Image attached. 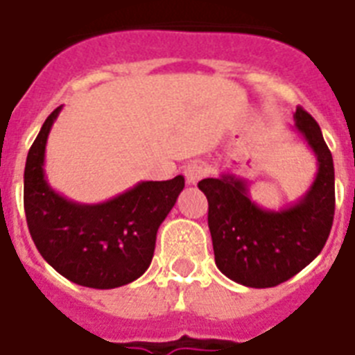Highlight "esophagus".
<instances>
[{
    "instance_id": "obj_1",
    "label": "esophagus",
    "mask_w": 355,
    "mask_h": 355,
    "mask_svg": "<svg viewBox=\"0 0 355 355\" xmlns=\"http://www.w3.org/2000/svg\"><path fill=\"white\" fill-rule=\"evenodd\" d=\"M205 173H207V169H205V166L202 162L187 164L186 169H184V175H186L187 184H193V186H195L196 182H200L202 178L205 177Z\"/></svg>"
}]
</instances>
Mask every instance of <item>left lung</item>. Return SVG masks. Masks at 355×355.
I'll return each mask as SVG.
<instances>
[{"instance_id":"8db88e82","label":"left lung","mask_w":355,"mask_h":355,"mask_svg":"<svg viewBox=\"0 0 355 355\" xmlns=\"http://www.w3.org/2000/svg\"><path fill=\"white\" fill-rule=\"evenodd\" d=\"M294 119L318 159V175L302 200L282 211H267L249 198L242 178L222 175L198 182L209 204L207 223L216 267L245 287H276L296 276L320 254L334 222L332 153L311 113L297 106Z\"/></svg>"}]
</instances>
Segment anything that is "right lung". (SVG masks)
I'll use <instances>...</instances> for the list:
<instances>
[{
  "instance_id": "right-lung-1",
  "label": "right lung",
  "mask_w": 355,
  "mask_h": 355,
  "mask_svg": "<svg viewBox=\"0 0 355 355\" xmlns=\"http://www.w3.org/2000/svg\"><path fill=\"white\" fill-rule=\"evenodd\" d=\"M61 106L50 113L25 164V214L37 251L61 276L90 288H115L146 272L160 223L184 189V177L139 182L103 204H77L49 186L44 148Z\"/></svg>"
}]
</instances>
